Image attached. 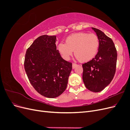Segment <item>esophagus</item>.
I'll list each match as a JSON object with an SVG mask.
<instances>
[{
	"label": "esophagus",
	"instance_id": "esophagus-1",
	"mask_svg": "<svg viewBox=\"0 0 130 130\" xmlns=\"http://www.w3.org/2000/svg\"><path fill=\"white\" fill-rule=\"evenodd\" d=\"M77 66V64L76 63H73L72 64V67H73V69H74Z\"/></svg>",
	"mask_w": 130,
	"mask_h": 130
}]
</instances>
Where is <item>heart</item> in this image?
Listing matches in <instances>:
<instances>
[{
	"label": "heart",
	"instance_id": "heart-1",
	"mask_svg": "<svg viewBox=\"0 0 130 130\" xmlns=\"http://www.w3.org/2000/svg\"><path fill=\"white\" fill-rule=\"evenodd\" d=\"M99 47V38L96 35L78 32L67 37L66 43H59L58 50L66 60L72 55L74 51L77 60L86 62L91 60L96 56Z\"/></svg>",
	"mask_w": 130,
	"mask_h": 130
}]
</instances>
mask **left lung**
<instances>
[{
    "mask_svg": "<svg viewBox=\"0 0 130 130\" xmlns=\"http://www.w3.org/2000/svg\"><path fill=\"white\" fill-rule=\"evenodd\" d=\"M92 29L99 38V47L95 57L82 64V79L88 90L99 92L111 83L115 76L117 53L111 38L99 29Z\"/></svg>",
    "mask_w": 130,
    "mask_h": 130,
    "instance_id": "obj_1",
    "label": "left lung"
}]
</instances>
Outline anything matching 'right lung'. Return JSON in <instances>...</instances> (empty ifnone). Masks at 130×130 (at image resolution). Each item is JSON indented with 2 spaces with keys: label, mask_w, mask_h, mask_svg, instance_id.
<instances>
[{
  "label": "right lung",
  "mask_w": 130,
  "mask_h": 130,
  "mask_svg": "<svg viewBox=\"0 0 130 130\" xmlns=\"http://www.w3.org/2000/svg\"><path fill=\"white\" fill-rule=\"evenodd\" d=\"M56 36L42 35L27 49L24 68L31 84L46 98H54L64 92L72 63L62 58L56 49Z\"/></svg>",
  "instance_id": "right-lung-1"
}]
</instances>
